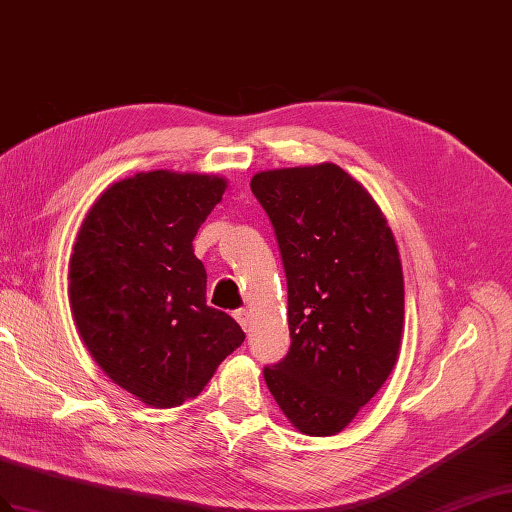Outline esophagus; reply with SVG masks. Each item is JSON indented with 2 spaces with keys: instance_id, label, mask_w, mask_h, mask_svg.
I'll list each match as a JSON object with an SVG mask.
<instances>
[{
  "instance_id": "34e87169",
  "label": "esophagus",
  "mask_w": 512,
  "mask_h": 512,
  "mask_svg": "<svg viewBox=\"0 0 512 512\" xmlns=\"http://www.w3.org/2000/svg\"><path fill=\"white\" fill-rule=\"evenodd\" d=\"M233 318L240 322V326H242L244 331L248 329V320H251V316H248V309H235L233 311Z\"/></svg>"
}]
</instances>
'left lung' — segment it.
<instances>
[{
    "instance_id": "left-lung-1",
    "label": "left lung",
    "mask_w": 512,
    "mask_h": 512,
    "mask_svg": "<svg viewBox=\"0 0 512 512\" xmlns=\"http://www.w3.org/2000/svg\"><path fill=\"white\" fill-rule=\"evenodd\" d=\"M277 235L292 346L264 368L270 393L305 435L342 432L400 355L404 279L381 207L337 164L251 179Z\"/></svg>"
}]
</instances>
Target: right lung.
Returning a JSON list of instances; mask_svg holds the SVG:
<instances>
[{"label":"right lung","instance_id":"add662e5","mask_svg":"<svg viewBox=\"0 0 512 512\" xmlns=\"http://www.w3.org/2000/svg\"><path fill=\"white\" fill-rule=\"evenodd\" d=\"M225 188L216 175L138 173L112 183L77 233V331L99 368L155 409L199 396L244 342L240 324L207 305V272L192 248Z\"/></svg>","mask_w":512,"mask_h":512}]
</instances>
